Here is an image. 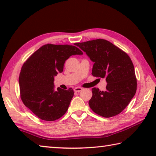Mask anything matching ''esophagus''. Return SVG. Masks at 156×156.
Returning a JSON list of instances; mask_svg holds the SVG:
<instances>
[{
	"mask_svg": "<svg viewBox=\"0 0 156 156\" xmlns=\"http://www.w3.org/2000/svg\"><path fill=\"white\" fill-rule=\"evenodd\" d=\"M82 89H82L81 87H76V88H74L73 90H74L75 92H80V91H82Z\"/></svg>",
	"mask_w": 156,
	"mask_h": 156,
	"instance_id": "obj_1",
	"label": "esophagus"
}]
</instances>
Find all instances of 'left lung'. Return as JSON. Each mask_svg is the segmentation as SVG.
Segmentation results:
<instances>
[{"mask_svg": "<svg viewBox=\"0 0 156 156\" xmlns=\"http://www.w3.org/2000/svg\"><path fill=\"white\" fill-rule=\"evenodd\" d=\"M75 45L94 62L91 74L106 78L105 91L92 89L89 105L94 113L105 118L119 114L129 104L137 89L134 67L127 54L104 39H96Z\"/></svg>", "mask_w": 156, "mask_h": 156, "instance_id": "left-lung-1", "label": "left lung"}]
</instances>
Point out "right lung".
Returning <instances> with one entry per match:
<instances>
[{
	"label": "right lung",
	"mask_w": 156,
	"mask_h": 156,
	"mask_svg": "<svg viewBox=\"0 0 156 156\" xmlns=\"http://www.w3.org/2000/svg\"><path fill=\"white\" fill-rule=\"evenodd\" d=\"M70 44H47L26 60L21 68L19 86L21 100L40 119L54 121L67 112L74 94L72 88L54 90V76L63 71L66 60L82 55Z\"/></svg>",
	"instance_id": "add662e5"
}]
</instances>
